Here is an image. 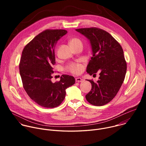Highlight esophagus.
<instances>
[{
    "instance_id": "obj_1",
    "label": "esophagus",
    "mask_w": 146,
    "mask_h": 146,
    "mask_svg": "<svg viewBox=\"0 0 146 146\" xmlns=\"http://www.w3.org/2000/svg\"><path fill=\"white\" fill-rule=\"evenodd\" d=\"M76 82H82L83 81V80L80 78V77H77V78H76Z\"/></svg>"
}]
</instances>
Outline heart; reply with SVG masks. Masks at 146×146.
Segmentation results:
<instances>
[{
	"instance_id": "obj_1",
	"label": "heart",
	"mask_w": 146,
	"mask_h": 146,
	"mask_svg": "<svg viewBox=\"0 0 146 146\" xmlns=\"http://www.w3.org/2000/svg\"><path fill=\"white\" fill-rule=\"evenodd\" d=\"M69 43L72 47H74L78 46H82V41L80 38H77V37L72 38L69 40ZM66 69L68 72L72 73L74 74H78L82 72V70L83 69V67L81 65L78 64L70 63L66 67Z\"/></svg>"
}]
</instances>
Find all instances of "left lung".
Segmentation results:
<instances>
[{"label": "left lung", "instance_id": "1", "mask_svg": "<svg viewBox=\"0 0 146 146\" xmlns=\"http://www.w3.org/2000/svg\"><path fill=\"white\" fill-rule=\"evenodd\" d=\"M90 41L92 56L87 65L90 75L99 73L96 82L88 80L91 90L86 95L94 106H101L110 102L119 90L127 72V62L122 47L108 32L98 28L76 29Z\"/></svg>", "mask_w": 146, "mask_h": 146}]
</instances>
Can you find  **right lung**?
<instances>
[{"instance_id":"obj_1","label":"right lung","mask_w":146,"mask_h":146,"mask_svg":"<svg viewBox=\"0 0 146 146\" xmlns=\"http://www.w3.org/2000/svg\"><path fill=\"white\" fill-rule=\"evenodd\" d=\"M68 33L64 29H47L35 36L24 47L19 69L23 87L32 100L38 105L54 108L60 105L66 89L75 83L74 77L63 74L52 82L55 64L54 47L57 41Z\"/></svg>"}]
</instances>
